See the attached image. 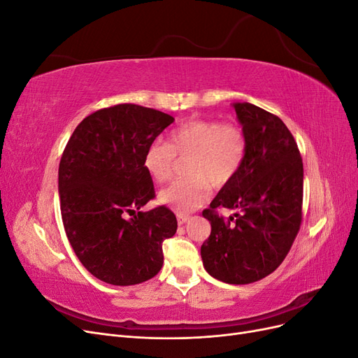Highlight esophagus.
<instances>
[{
  "label": "esophagus",
  "instance_id": "1",
  "mask_svg": "<svg viewBox=\"0 0 358 358\" xmlns=\"http://www.w3.org/2000/svg\"><path fill=\"white\" fill-rule=\"evenodd\" d=\"M178 222L179 224H185L188 220H189V215H185V213H178Z\"/></svg>",
  "mask_w": 358,
  "mask_h": 358
}]
</instances>
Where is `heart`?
<instances>
[{"label":"heart","instance_id":"heart-1","mask_svg":"<svg viewBox=\"0 0 358 358\" xmlns=\"http://www.w3.org/2000/svg\"><path fill=\"white\" fill-rule=\"evenodd\" d=\"M176 157H189V178L170 183L158 194V200L178 213H189L208 201L210 183L221 188L237 175L246 157V136L237 124L194 119L173 129L167 143L148 146L145 170L157 183L167 182L173 176Z\"/></svg>","mask_w":358,"mask_h":358}]
</instances>
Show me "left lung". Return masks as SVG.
I'll return each instance as SVG.
<instances>
[{"label":"left lung","mask_w":358,"mask_h":358,"mask_svg":"<svg viewBox=\"0 0 358 358\" xmlns=\"http://www.w3.org/2000/svg\"><path fill=\"white\" fill-rule=\"evenodd\" d=\"M246 136V157L203 216L210 222L203 266L225 284H251L284 262L301 222L303 162L294 137L272 113L233 103ZM236 210L224 220L214 210Z\"/></svg>","instance_id":"1"}]
</instances>
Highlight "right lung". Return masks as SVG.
<instances>
[{"label":"right lung","instance_id":"1","mask_svg":"<svg viewBox=\"0 0 358 358\" xmlns=\"http://www.w3.org/2000/svg\"><path fill=\"white\" fill-rule=\"evenodd\" d=\"M171 122L159 110L117 104L86 116L64 149V229L85 268L106 284H142L164 263L162 242L175 236L178 221L166 206L142 210L155 197L143 157Z\"/></svg>","mask_w":358,"mask_h":358}]
</instances>
